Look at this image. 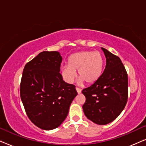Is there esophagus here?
I'll list each match as a JSON object with an SVG mask.
<instances>
[{
    "mask_svg": "<svg viewBox=\"0 0 146 146\" xmlns=\"http://www.w3.org/2000/svg\"><path fill=\"white\" fill-rule=\"evenodd\" d=\"M76 90L78 94H80L81 93L82 90L80 88H76Z\"/></svg>",
    "mask_w": 146,
    "mask_h": 146,
    "instance_id": "34e87169",
    "label": "esophagus"
}]
</instances>
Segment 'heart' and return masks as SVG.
Instances as JSON below:
<instances>
[{
    "label": "heart",
    "instance_id": "b5f03b06",
    "mask_svg": "<svg viewBox=\"0 0 146 146\" xmlns=\"http://www.w3.org/2000/svg\"><path fill=\"white\" fill-rule=\"evenodd\" d=\"M104 64L103 56L99 52H80L70 56L68 66L62 67V75L66 82L71 84L74 80L76 70H78L80 84L84 81L87 84H92L100 77Z\"/></svg>",
    "mask_w": 146,
    "mask_h": 146
}]
</instances>
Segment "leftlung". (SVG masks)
Listing matches in <instances>:
<instances>
[{
	"instance_id": "1",
	"label": "left lung",
	"mask_w": 146,
	"mask_h": 146,
	"mask_svg": "<svg viewBox=\"0 0 146 146\" xmlns=\"http://www.w3.org/2000/svg\"><path fill=\"white\" fill-rule=\"evenodd\" d=\"M106 58L102 74L92 85L82 90L86 97L84 113L88 119L99 125L114 120L126 105L128 79L120 58L102 48Z\"/></svg>"
}]
</instances>
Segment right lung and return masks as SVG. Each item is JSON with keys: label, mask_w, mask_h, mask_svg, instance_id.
Masks as SVG:
<instances>
[{"label": "right lung", "mask_w": 146, "mask_h": 146, "mask_svg": "<svg viewBox=\"0 0 146 146\" xmlns=\"http://www.w3.org/2000/svg\"><path fill=\"white\" fill-rule=\"evenodd\" d=\"M62 58L57 51H44L25 65L20 93L26 113L34 124L44 130L60 125L78 93L60 73Z\"/></svg>", "instance_id": "1"}]
</instances>
